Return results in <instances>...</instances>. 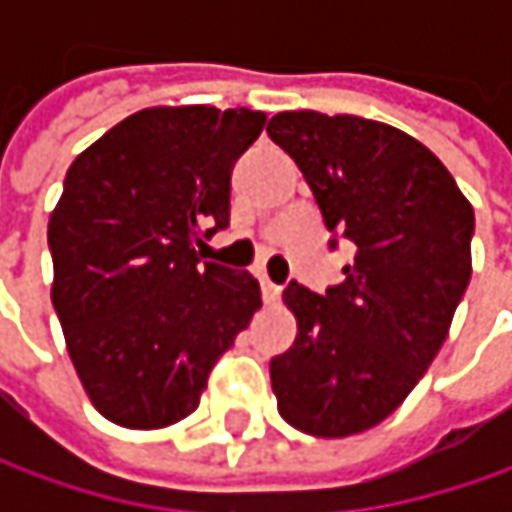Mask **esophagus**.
Returning <instances> with one entry per match:
<instances>
[{
	"label": "esophagus",
	"mask_w": 512,
	"mask_h": 512,
	"mask_svg": "<svg viewBox=\"0 0 512 512\" xmlns=\"http://www.w3.org/2000/svg\"><path fill=\"white\" fill-rule=\"evenodd\" d=\"M262 290H265V302L267 305H276L279 299H282V287L279 285H273L267 276H262Z\"/></svg>",
	"instance_id": "obj_1"
}]
</instances>
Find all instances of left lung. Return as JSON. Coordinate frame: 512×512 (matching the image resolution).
<instances>
[{
	"mask_svg": "<svg viewBox=\"0 0 512 512\" xmlns=\"http://www.w3.org/2000/svg\"><path fill=\"white\" fill-rule=\"evenodd\" d=\"M267 133L305 173L330 247H356L325 296L287 285L299 333L270 359L282 419L342 439L384 422L436 359L470 282L476 216L450 170L384 122L287 110Z\"/></svg>",
	"mask_w": 512,
	"mask_h": 512,
	"instance_id": "obj_1",
	"label": "left lung"
}]
</instances>
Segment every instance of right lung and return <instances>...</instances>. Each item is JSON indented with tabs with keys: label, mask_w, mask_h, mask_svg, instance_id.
<instances>
[{
	"label": "right lung",
	"mask_w": 512,
	"mask_h": 512,
	"mask_svg": "<svg viewBox=\"0 0 512 512\" xmlns=\"http://www.w3.org/2000/svg\"><path fill=\"white\" fill-rule=\"evenodd\" d=\"M262 110L148 108L68 168L50 213V299L93 407L130 430L190 416L262 307L250 273L199 262L230 222V173Z\"/></svg>",
	"instance_id": "obj_1"
}]
</instances>
